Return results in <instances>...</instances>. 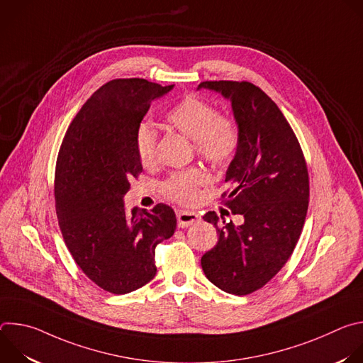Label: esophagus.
<instances>
[{
  "label": "esophagus",
  "instance_id": "obj_1",
  "mask_svg": "<svg viewBox=\"0 0 363 363\" xmlns=\"http://www.w3.org/2000/svg\"><path fill=\"white\" fill-rule=\"evenodd\" d=\"M177 220H178V227L179 228H186L196 221H199V216L194 211H186V210H178L177 211Z\"/></svg>",
  "mask_w": 363,
  "mask_h": 363
}]
</instances>
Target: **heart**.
<instances>
[{"label": "heart", "mask_w": 363, "mask_h": 363, "mask_svg": "<svg viewBox=\"0 0 363 363\" xmlns=\"http://www.w3.org/2000/svg\"><path fill=\"white\" fill-rule=\"evenodd\" d=\"M167 122L194 140L201 158L214 167L228 165L240 145V133L231 116L217 112L213 103L188 94L167 113ZM135 149L142 167L152 168L158 162V133L149 123H140L135 132ZM208 175L201 168L174 172L161 185L162 194L179 203H194L198 189L206 184Z\"/></svg>", "instance_id": "heart-1"}]
</instances>
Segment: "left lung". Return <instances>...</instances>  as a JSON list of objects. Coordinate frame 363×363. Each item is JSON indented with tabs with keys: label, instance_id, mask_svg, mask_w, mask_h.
<instances>
[{
	"label": "left lung",
	"instance_id": "obj_1",
	"mask_svg": "<svg viewBox=\"0 0 363 363\" xmlns=\"http://www.w3.org/2000/svg\"><path fill=\"white\" fill-rule=\"evenodd\" d=\"M199 87L231 100L240 145L225 175L231 191L221 198L244 217L241 225H220L214 211L203 216L216 225L218 242L201 266L218 289L245 296L281 270L298 241L308 206L307 165L290 123L260 87L233 80H206Z\"/></svg>",
	"mask_w": 363,
	"mask_h": 363
}]
</instances>
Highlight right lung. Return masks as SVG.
<instances>
[{
  "label": "right lung",
  "mask_w": 363,
  "mask_h": 363,
  "mask_svg": "<svg viewBox=\"0 0 363 363\" xmlns=\"http://www.w3.org/2000/svg\"><path fill=\"white\" fill-rule=\"evenodd\" d=\"M172 87L136 77L103 84L72 121L57 155L55 201L63 240L80 270L113 294L155 277V248L177 228L165 203L129 216L123 203L142 172L135 132L150 103Z\"/></svg>",
  "instance_id": "add662e5"
}]
</instances>
